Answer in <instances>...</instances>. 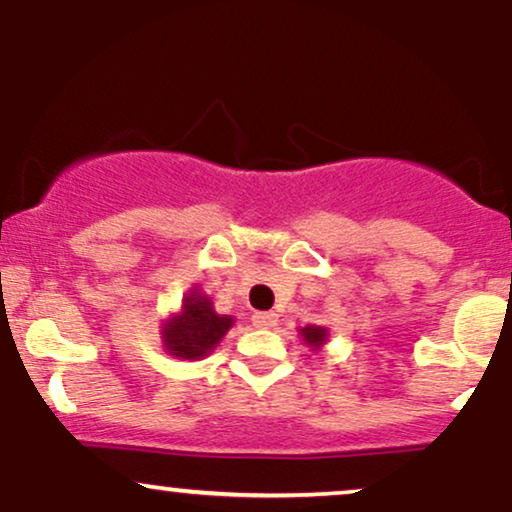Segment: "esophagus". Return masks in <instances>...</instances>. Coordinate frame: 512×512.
<instances>
[{
  "label": "esophagus",
  "instance_id": "1",
  "mask_svg": "<svg viewBox=\"0 0 512 512\" xmlns=\"http://www.w3.org/2000/svg\"><path fill=\"white\" fill-rule=\"evenodd\" d=\"M276 322H279V317H276L274 313H255V315H252V325L262 327V330H272V327H276Z\"/></svg>",
  "mask_w": 512,
  "mask_h": 512
}]
</instances>
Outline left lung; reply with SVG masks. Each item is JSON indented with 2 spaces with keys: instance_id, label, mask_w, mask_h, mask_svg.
I'll return each instance as SVG.
<instances>
[{
  "instance_id": "left-lung-1",
  "label": "left lung",
  "mask_w": 512,
  "mask_h": 512,
  "mask_svg": "<svg viewBox=\"0 0 512 512\" xmlns=\"http://www.w3.org/2000/svg\"><path fill=\"white\" fill-rule=\"evenodd\" d=\"M301 334L305 337V342H308L310 346H320L322 342H325V337H327V332L322 330V327H305V330H301Z\"/></svg>"
}]
</instances>
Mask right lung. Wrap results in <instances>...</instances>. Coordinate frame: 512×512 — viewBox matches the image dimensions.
<instances>
[{"label": "right lung", "instance_id": "1", "mask_svg": "<svg viewBox=\"0 0 512 512\" xmlns=\"http://www.w3.org/2000/svg\"><path fill=\"white\" fill-rule=\"evenodd\" d=\"M233 317L214 313L207 296L190 293L182 303V313L168 322L163 330V342L173 356L199 358L207 356L221 337L231 330Z\"/></svg>", "mask_w": 512, "mask_h": 512}]
</instances>
